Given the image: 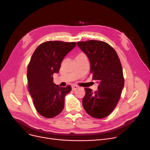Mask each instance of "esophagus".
I'll return each instance as SVG.
<instances>
[{
    "mask_svg": "<svg viewBox=\"0 0 150 150\" xmlns=\"http://www.w3.org/2000/svg\"><path fill=\"white\" fill-rule=\"evenodd\" d=\"M78 88V86L77 85H76V84H74V85L72 86V90H73V91H75V90L76 89Z\"/></svg>",
    "mask_w": 150,
    "mask_h": 150,
    "instance_id": "obj_1",
    "label": "esophagus"
}]
</instances>
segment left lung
<instances>
[{
	"label": "left lung",
	"instance_id": "8db88e82",
	"mask_svg": "<svg viewBox=\"0 0 150 150\" xmlns=\"http://www.w3.org/2000/svg\"><path fill=\"white\" fill-rule=\"evenodd\" d=\"M77 44L89 59L92 79L99 83L94 92L84 88L83 108L91 117L103 119L113 111L124 87L120 60L113 47L105 42L90 40Z\"/></svg>",
	"mask_w": 150,
	"mask_h": 150
}]
</instances>
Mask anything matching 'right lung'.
I'll return each instance as SVG.
<instances>
[{"instance_id": "1", "label": "right lung", "mask_w": 150, "mask_h": 150, "mask_svg": "<svg viewBox=\"0 0 150 150\" xmlns=\"http://www.w3.org/2000/svg\"><path fill=\"white\" fill-rule=\"evenodd\" d=\"M75 45V42H44L36 49L28 63V91L37 112L45 118L61 112L65 97L72 90L69 85L61 88L54 84L53 75L59 72L62 59Z\"/></svg>"}]
</instances>
